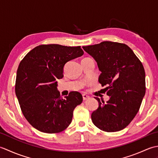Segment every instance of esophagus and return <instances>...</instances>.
I'll list each match as a JSON object with an SVG mask.
<instances>
[{"label":"esophagus","mask_w":158,"mask_h":158,"mask_svg":"<svg viewBox=\"0 0 158 158\" xmlns=\"http://www.w3.org/2000/svg\"><path fill=\"white\" fill-rule=\"evenodd\" d=\"M82 96H83V100H88V99L89 98V96L85 94H83Z\"/></svg>","instance_id":"34e87169"}]
</instances>
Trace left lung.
<instances>
[{
  "label": "left lung",
  "mask_w": 158,
  "mask_h": 158,
  "mask_svg": "<svg viewBox=\"0 0 158 158\" xmlns=\"http://www.w3.org/2000/svg\"><path fill=\"white\" fill-rule=\"evenodd\" d=\"M97 62L101 74L98 81L110 99L105 104L98 97V108L92 113L93 123L107 132L125 128L139 110L145 94V72L143 64L123 43L103 41L83 46Z\"/></svg>",
  "instance_id": "obj_1"
}]
</instances>
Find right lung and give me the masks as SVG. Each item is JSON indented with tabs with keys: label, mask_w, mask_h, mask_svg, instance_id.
I'll use <instances>...</instances> for the list:
<instances>
[{
	"label": "right lung",
	"mask_w": 158,
	"mask_h": 158,
	"mask_svg": "<svg viewBox=\"0 0 158 158\" xmlns=\"http://www.w3.org/2000/svg\"><path fill=\"white\" fill-rule=\"evenodd\" d=\"M80 46L41 45L30 51L19 63L15 80V94L26 120L42 132H62L72 122L73 110L83 101L78 92L64 98L57 89L65 64L81 56Z\"/></svg>",
	"instance_id": "obj_1"
}]
</instances>
